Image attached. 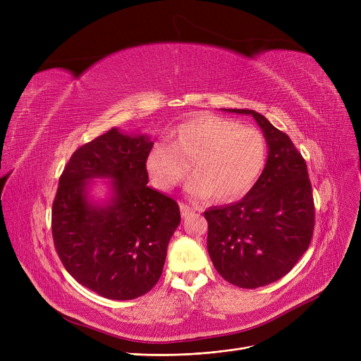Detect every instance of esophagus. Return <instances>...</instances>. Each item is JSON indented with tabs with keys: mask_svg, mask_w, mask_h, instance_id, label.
Returning a JSON list of instances; mask_svg holds the SVG:
<instances>
[{
	"mask_svg": "<svg viewBox=\"0 0 361 361\" xmlns=\"http://www.w3.org/2000/svg\"><path fill=\"white\" fill-rule=\"evenodd\" d=\"M180 212L183 218H188L195 214V209L190 204H185V203H180Z\"/></svg>",
	"mask_w": 361,
	"mask_h": 361,
	"instance_id": "obj_1",
	"label": "esophagus"
}]
</instances>
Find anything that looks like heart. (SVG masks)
<instances>
[{"label": "heart", "instance_id": "heart-1", "mask_svg": "<svg viewBox=\"0 0 361 361\" xmlns=\"http://www.w3.org/2000/svg\"><path fill=\"white\" fill-rule=\"evenodd\" d=\"M267 164V143L255 128L221 117H200L177 127L171 145L152 146L146 157L154 185L169 192L192 168L185 188L193 197L219 202L243 197Z\"/></svg>", "mask_w": 361, "mask_h": 361}]
</instances>
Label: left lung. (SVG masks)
Wrapping results in <instances>:
<instances>
[{
  "label": "left lung",
  "instance_id": "obj_1",
  "mask_svg": "<svg viewBox=\"0 0 361 361\" xmlns=\"http://www.w3.org/2000/svg\"><path fill=\"white\" fill-rule=\"evenodd\" d=\"M268 158L259 180L241 200L204 211L207 252L218 274L240 288L268 286L287 275L307 250L314 206L307 166L291 139L253 109Z\"/></svg>",
  "mask_w": 361,
  "mask_h": 361
}]
</instances>
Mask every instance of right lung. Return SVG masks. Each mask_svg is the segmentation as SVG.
<instances>
[{
  "mask_svg": "<svg viewBox=\"0 0 361 361\" xmlns=\"http://www.w3.org/2000/svg\"><path fill=\"white\" fill-rule=\"evenodd\" d=\"M152 146L143 133L108 130L71 155L52 204L64 268L109 300H133L155 287L181 219L177 202L147 185ZM94 179L109 180L102 200L92 195Z\"/></svg>",
  "mask_w": 361,
  "mask_h": 361,
  "instance_id": "1",
  "label": "right lung"
}]
</instances>
